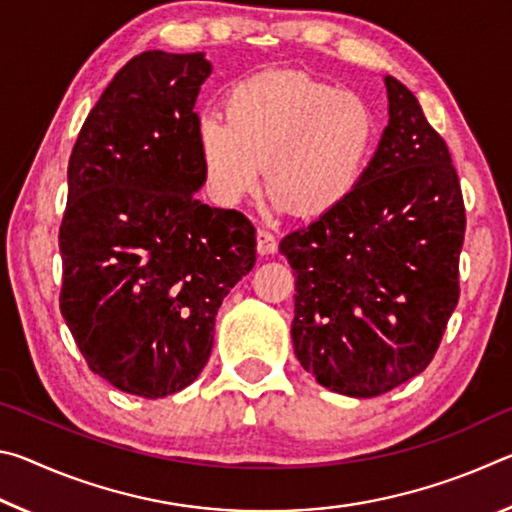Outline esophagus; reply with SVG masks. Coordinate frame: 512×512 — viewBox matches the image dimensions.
<instances>
[{
  "instance_id": "1",
  "label": "esophagus",
  "mask_w": 512,
  "mask_h": 512,
  "mask_svg": "<svg viewBox=\"0 0 512 512\" xmlns=\"http://www.w3.org/2000/svg\"><path fill=\"white\" fill-rule=\"evenodd\" d=\"M257 250L259 255H273L277 250V239L273 232H268L264 228L257 230Z\"/></svg>"
}]
</instances>
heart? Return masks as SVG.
Listing matches in <instances>:
<instances>
[{
    "label": "heart",
    "instance_id": "b5f03b06",
    "mask_svg": "<svg viewBox=\"0 0 512 512\" xmlns=\"http://www.w3.org/2000/svg\"><path fill=\"white\" fill-rule=\"evenodd\" d=\"M194 137L219 203L235 205L257 192L268 164L275 203L320 216L348 201L366 176L377 121L359 94L277 69L232 85L225 115L201 112Z\"/></svg>",
    "mask_w": 512,
    "mask_h": 512
}]
</instances>
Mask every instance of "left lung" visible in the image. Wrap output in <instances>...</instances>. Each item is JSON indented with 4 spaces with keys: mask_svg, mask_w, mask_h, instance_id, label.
<instances>
[{
    "mask_svg": "<svg viewBox=\"0 0 512 512\" xmlns=\"http://www.w3.org/2000/svg\"><path fill=\"white\" fill-rule=\"evenodd\" d=\"M388 126L354 194L280 241L296 273L300 366L348 397L429 366L458 302L465 207L452 155L413 92L384 79Z\"/></svg>",
    "mask_w": 512,
    "mask_h": 512,
    "instance_id": "obj_1",
    "label": "left lung"
}]
</instances>
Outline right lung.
<instances>
[{
	"label": "right lung",
	"mask_w": 512,
	"mask_h": 512,
	"mask_svg": "<svg viewBox=\"0 0 512 512\" xmlns=\"http://www.w3.org/2000/svg\"><path fill=\"white\" fill-rule=\"evenodd\" d=\"M203 51H144L103 90L69 155L60 314L90 370L167 397L201 375L223 298L255 266V228L203 205L194 103Z\"/></svg>",
	"instance_id": "1"
}]
</instances>
